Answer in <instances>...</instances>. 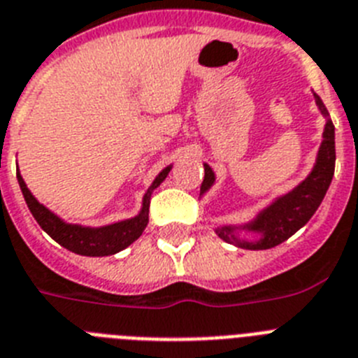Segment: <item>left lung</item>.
<instances>
[{
	"mask_svg": "<svg viewBox=\"0 0 358 358\" xmlns=\"http://www.w3.org/2000/svg\"><path fill=\"white\" fill-rule=\"evenodd\" d=\"M313 96L318 110L326 118L322 142L318 147L313 169L309 171L308 176L296 187H293L282 196H276L269 206L264 207L262 211H258L253 220L240 225L216 227L215 233L227 244L251 249V251L275 248L295 235L300 227H304L309 218L315 215L318 206L322 203L329 184H331L333 173H335V125H333L322 100L315 92ZM203 171H206V176H203L202 187H200V196H203L216 182L215 171L209 165L203 164ZM242 232L253 234L254 238L244 239L241 236Z\"/></svg>",
	"mask_w": 358,
	"mask_h": 358,
	"instance_id": "8db88e82",
	"label": "left lung"
}]
</instances>
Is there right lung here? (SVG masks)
I'll return each instance as SVG.
<instances>
[{
    "label": "right lung",
    "mask_w": 358,
    "mask_h": 358,
    "mask_svg": "<svg viewBox=\"0 0 358 358\" xmlns=\"http://www.w3.org/2000/svg\"><path fill=\"white\" fill-rule=\"evenodd\" d=\"M171 169H173V165H167L152 180L151 187L147 189V193L143 194L142 209H140L136 216L127 218V220L114 222V224L109 225H101V227L67 224L58 215H54L50 209H47L43 203L36 200L34 194L27 187L23 176H21L20 167H17L16 178L32 216H34L36 222L41 225V229L50 238L56 240L59 245H63V248L76 255H83V257H109V255L120 253L122 249L129 248L134 240L140 238V235L143 233L147 224H149V203H151L152 191L156 187H160L162 182L171 173Z\"/></svg>",
    "instance_id": "right-lung-1"
}]
</instances>
